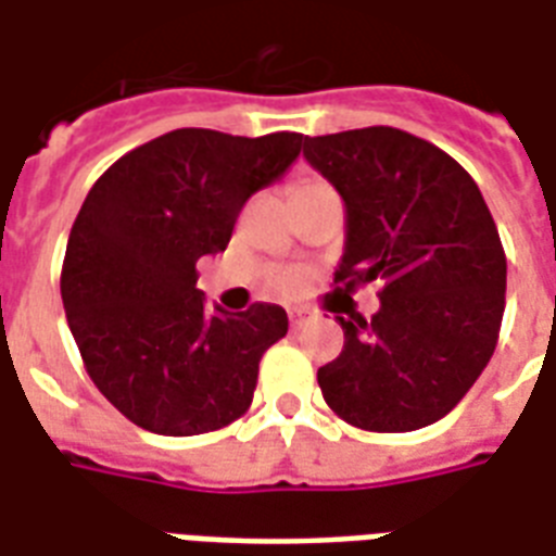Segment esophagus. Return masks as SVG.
I'll list each match as a JSON object with an SVG mask.
<instances>
[{
    "label": "esophagus",
    "mask_w": 556,
    "mask_h": 556,
    "mask_svg": "<svg viewBox=\"0 0 556 556\" xmlns=\"http://www.w3.org/2000/svg\"><path fill=\"white\" fill-rule=\"evenodd\" d=\"M314 317H317V314H314V311H307V307H293V311H290V326L302 328L307 326Z\"/></svg>",
    "instance_id": "esophagus-1"
}]
</instances>
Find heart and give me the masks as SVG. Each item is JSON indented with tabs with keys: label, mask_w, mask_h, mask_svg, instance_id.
Segmentation results:
<instances>
[{
	"label": "heart",
	"mask_w": 556,
	"mask_h": 556,
	"mask_svg": "<svg viewBox=\"0 0 556 556\" xmlns=\"http://www.w3.org/2000/svg\"><path fill=\"white\" fill-rule=\"evenodd\" d=\"M305 186H319V180ZM305 186H302V189H305ZM269 283H273L278 293H295V290L302 287V273H295V269H278V273L269 275Z\"/></svg>",
	"instance_id": "heart-1"
}]
</instances>
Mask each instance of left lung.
<instances>
[{"mask_svg": "<svg viewBox=\"0 0 556 556\" xmlns=\"http://www.w3.org/2000/svg\"><path fill=\"white\" fill-rule=\"evenodd\" d=\"M305 160L346 204L338 293L382 283L370 319L338 317L343 350L317 370L328 408L367 432L429 427L497 346L506 254L492 213L459 162L406 129L305 136Z\"/></svg>", "mask_w": 556, "mask_h": 556, "instance_id": "left-lung-1", "label": "left lung"}]
</instances>
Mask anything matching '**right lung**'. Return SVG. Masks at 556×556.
<instances>
[{
    "label": "right lung",
    "instance_id": "1",
    "mask_svg": "<svg viewBox=\"0 0 556 556\" xmlns=\"http://www.w3.org/2000/svg\"><path fill=\"white\" fill-rule=\"evenodd\" d=\"M299 150L302 132L172 129L91 186L64 251V314L91 382L136 427L204 435L249 412L287 311H206L194 263L228 249L242 204Z\"/></svg>",
    "mask_w": 556,
    "mask_h": 556
}]
</instances>
